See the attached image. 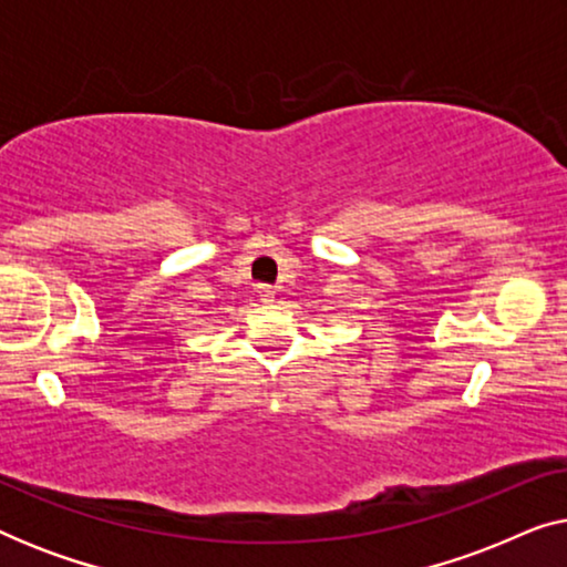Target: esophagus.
Here are the masks:
<instances>
[{
	"label": "esophagus",
	"instance_id": "1",
	"mask_svg": "<svg viewBox=\"0 0 567 567\" xmlns=\"http://www.w3.org/2000/svg\"><path fill=\"white\" fill-rule=\"evenodd\" d=\"M258 297H260V301H266V305H270V301L276 299V289H274V286H268V284H260L258 286Z\"/></svg>",
	"mask_w": 567,
	"mask_h": 567
}]
</instances>
